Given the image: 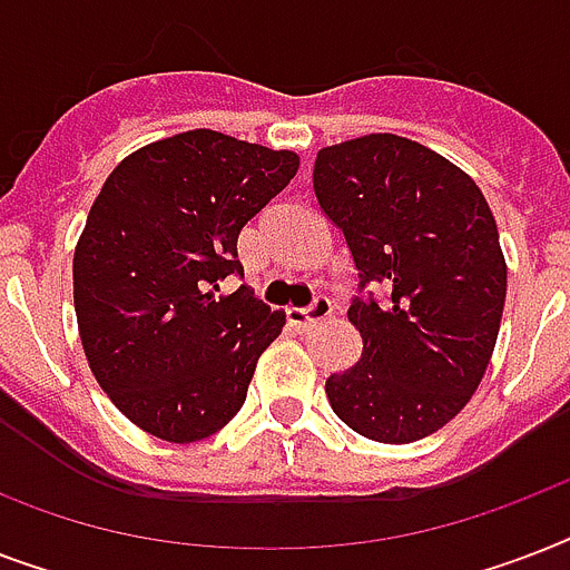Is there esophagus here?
Returning <instances> with one entry per match:
<instances>
[{"instance_id":"obj_1","label":"esophagus","mask_w":570,"mask_h":570,"mask_svg":"<svg viewBox=\"0 0 570 570\" xmlns=\"http://www.w3.org/2000/svg\"><path fill=\"white\" fill-rule=\"evenodd\" d=\"M331 311H334L331 298H325V295H316L311 307H289V311H286V320H289V325H293V328L304 331V328H311V325H316V322L328 320Z\"/></svg>"}]
</instances>
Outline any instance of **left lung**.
Wrapping results in <instances>:
<instances>
[{
  "mask_svg": "<svg viewBox=\"0 0 570 570\" xmlns=\"http://www.w3.org/2000/svg\"><path fill=\"white\" fill-rule=\"evenodd\" d=\"M313 191L355 259L348 322L364 352L331 375L334 414L381 443L446 425L476 393L505 304V257L485 195L450 159L373 132L322 147Z\"/></svg>",
  "mask_w": 570,
  "mask_h": 570,
  "instance_id": "8db88e82",
  "label": "left lung"
}]
</instances>
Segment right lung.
Listing matches in <instances>:
<instances>
[{
	"instance_id": "obj_1",
	"label": "right lung",
	"mask_w": 570,
	"mask_h": 570,
	"mask_svg": "<svg viewBox=\"0 0 570 570\" xmlns=\"http://www.w3.org/2000/svg\"><path fill=\"white\" fill-rule=\"evenodd\" d=\"M298 171L293 150L189 129L129 154L102 183L73 254V304L94 379L168 443L239 414L286 316L248 286L236 239Z\"/></svg>"
}]
</instances>
